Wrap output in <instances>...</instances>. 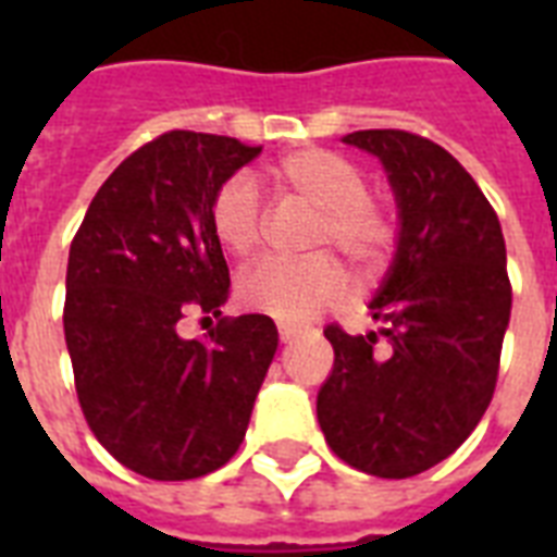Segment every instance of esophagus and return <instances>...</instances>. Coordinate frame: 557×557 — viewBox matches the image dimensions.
Instances as JSON below:
<instances>
[{"instance_id": "34e87169", "label": "esophagus", "mask_w": 557, "mask_h": 557, "mask_svg": "<svg viewBox=\"0 0 557 557\" xmlns=\"http://www.w3.org/2000/svg\"><path fill=\"white\" fill-rule=\"evenodd\" d=\"M277 332H280V341H283V344H288V341H295L297 335H300V330H297V326H292V323H280Z\"/></svg>"}]
</instances>
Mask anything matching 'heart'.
Wrapping results in <instances>:
<instances>
[{
  "mask_svg": "<svg viewBox=\"0 0 557 557\" xmlns=\"http://www.w3.org/2000/svg\"><path fill=\"white\" fill-rule=\"evenodd\" d=\"M269 185L277 196L314 208L306 248L338 251L358 280L379 277L398 245V219L367 193V176L349 159L323 147L286 152L271 164ZM210 231L227 253L248 260L265 236V210L251 182L227 178L210 199ZM349 292L347 274L330 253L300 260H262L236 283L239 304L283 323H304Z\"/></svg>",
  "mask_w": 557,
  "mask_h": 557,
  "instance_id": "b5f03b06",
  "label": "heart"
}]
</instances>
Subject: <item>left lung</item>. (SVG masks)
<instances>
[{"mask_svg":"<svg viewBox=\"0 0 557 557\" xmlns=\"http://www.w3.org/2000/svg\"><path fill=\"white\" fill-rule=\"evenodd\" d=\"M344 141L381 159L401 231L370 304L379 332L323 330L335 364L318 422L347 466L405 480L450 457L492 401L511 312L506 243L483 190L440 144L405 129Z\"/></svg>","mask_w":557,"mask_h":557,"instance_id":"left-lung-1","label":"left lung"}]
</instances>
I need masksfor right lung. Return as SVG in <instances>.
Returning a JSON list of instances; mask_svg holds the SVG:
<instances>
[{"label": "right lung", "mask_w": 557, "mask_h": 557, "mask_svg": "<svg viewBox=\"0 0 557 557\" xmlns=\"http://www.w3.org/2000/svg\"><path fill=\"white\" fill-rule=\"evenodd\" d=\"M260 150L227 135H159L100 185L72 239L63 330L77 401L135 474L196 480L245 440L277 326L239 314L185 341L178 323L222 314L231 274L210 199Z\"/></svg>", "instance_id": "add662e5"}]
</instances>
